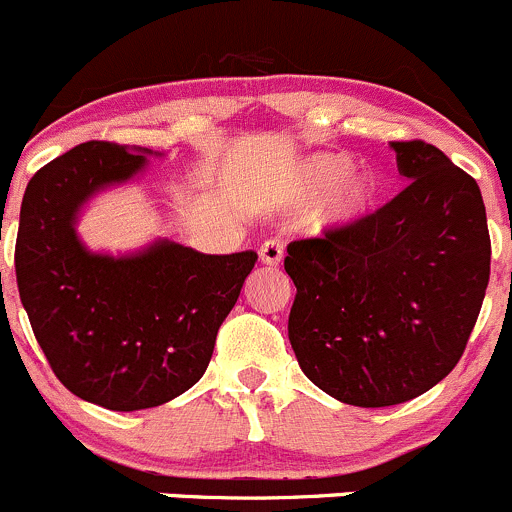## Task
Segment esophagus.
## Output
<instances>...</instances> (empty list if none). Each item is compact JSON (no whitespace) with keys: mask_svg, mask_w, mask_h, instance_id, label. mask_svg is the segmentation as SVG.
I'll list each match as a JSON object with an SVG mask.
<instances>
[{"mask_svg":"<svg viewBox=\"0 0 512 512\" xmlns=\"http://www.w3.org/2000/svg\"><path fill=\"white\" fill-rule=\"evenodd\" d=\"M282 257H285V250H282V242L280 240H267L265 245L260 247V262H262V265L280 267L282 265Z\"/></svg>","mask_w":512,"mask_h":512,"instance_id":"esophagus-1","label":"esophagus"}]
</instances>
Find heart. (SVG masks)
Returning a JSON list of instances; mask_svg holds the SVG:
<instances>
[{
	"label": "heart",
	"instance_id": "b5f03b06",
	"mask_svg": "<svg viewBox=\"0 0 512 512\" xmlns=\"http://www.w3.org/2000/svg\"><path fill=\"white\" fill-rule=\"evenodd\" d=\"M350 170L352 160L345 155L307 157L277 187V200L287 207H305L322 196L310 212V225L317 232L345 230L365 220L380 200L377 175Z\"/></svg>",
	"mask_w": 512,
	"mask_h": 512
}]
</instances>
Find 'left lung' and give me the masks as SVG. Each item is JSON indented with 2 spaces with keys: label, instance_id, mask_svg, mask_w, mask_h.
I'll return each instance as SVG.
<instances>
[{
  "label": "left lung",
  "instance_id": "8db88e82",
  "mask_svg": "<svg viewBox=\"0 0 512 512\" xmlns=\"http://www.w3.org/2000/svg\"><path fill=\"white\" fill-rule=\"evenodd\" d=\"M408 180L345 230L290 242V345L335 400L388 408L428 393L463 355L490 280L480 187L438 147L390 142Z\"/></svg>",
  "mask_w": 512,
  "mask_h": 512
}]
</instances>
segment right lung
Returning <instances> with one entry per match:
<instances>
[{
    "label": "right lung",
    "mask_w": 512,
    "mask_h": 512,
    "mask_svg": "<svg viewBox=\"0 0 512 512\" xmlns=\"http://www.w3.org/2000/svg\"><path fill=\"white\" fill-rule=\"evenodd\" d=\"M152 150L84 142L29 180L19 212L17 285L34 337L64 388L107 410L157 408L210 365L257 252L202 255L155 240L130 255L84 247L82 207L147 170Z\"/></svg>",
    "instance_id": "obj_1"
}]
</instances>
